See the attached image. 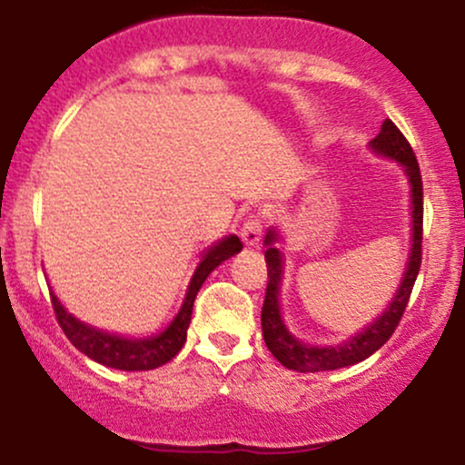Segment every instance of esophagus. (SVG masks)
<instances>
[{
	"label": "esophagus",
	"instance_id": "1",
	"mask_svg": "<svg viewBox=\"0 0 465 465\" xmlns=\"http://www.w3.org/2000/svg\"><path fill=\"white\" fill-rule=\"evenodd\" d=\"M262 232H264V217H262L260 213H252L243 219L239 237H242L243 246H257L262 239Z\"/></svg>",
	"mask_w": 465,
	"mask_h": 465
}]
</instances>
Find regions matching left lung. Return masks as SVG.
<instances>
[{
	"label": "left lung",
	"mask_w": 465,
	"mask_h": 465,
	"mask_svg": "<svg viewBox=\"0 0 465 465\" xmlns=\"http://www.w3.org/2000/svg\"><path fill=\"white\" fill-rule=\"evenodd\" d=\"M371 150L382 156L399 161L405 167L411 183V252L408 262V271H405L403 284H401L399 293L387 306L385 313L376 320L371 327L358 333L349 342L340 344V347H309L295 340L286 331L284 322L280 315V280H282V257L277 248H272L277 234L271 231L266 234V271H268V284L264 295V306H262V333H264V342L268 351L277 358L284 367L295 371H329L340 370V367L356 365V362L370 358L376 349H381L391 333L399 327L401 318L405 313V306L410 302L411 289H414L416 275L420 268V255H423V181H420L419 161H416L414 150L403 136L399 127L387 118L382 123L381 134L371 141Z\"/></svg>",
	"instance_id": "obj_1"
}]
</instances>
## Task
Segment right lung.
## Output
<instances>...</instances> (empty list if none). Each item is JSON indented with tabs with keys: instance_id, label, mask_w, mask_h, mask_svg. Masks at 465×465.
I'll return each mask as SVG.
<instances>
[{
	"instance_id": "1",
	"label": "right lung",
	"mask_w": 465,
	"mask_h": 465,
	"mask_svg": "<svg viewBox=\"0 0 465 465\" xmlns=\"http://www.w3.org/2000/svg\"><path fill=\"white\" fill-rule=\"evenodd\" d=\"M242 246L243 243L239 242V237L231 234V237H226L223 242H219L217 246H213L205 252L203 262H201L197 271H194L193 282H190L188 286V295H185L179 315L172 320L170 327L163 333H159V336L145 340H129L95 331V329H91L87 324L80 322V320H75L74 315L66 313L64 306L57 302L55 295L51 293V304H54L57 324H60L64 336L71 340V344H74L75 349H80L84 356L100 362V365L125 371L156 370V367L172 361L185 344V338H188V324L190 318H193L194 298H197L205 277L222 264V262H226L228 257L237 255V252L242 251Z\"/></svg>"
}]
</instances>
